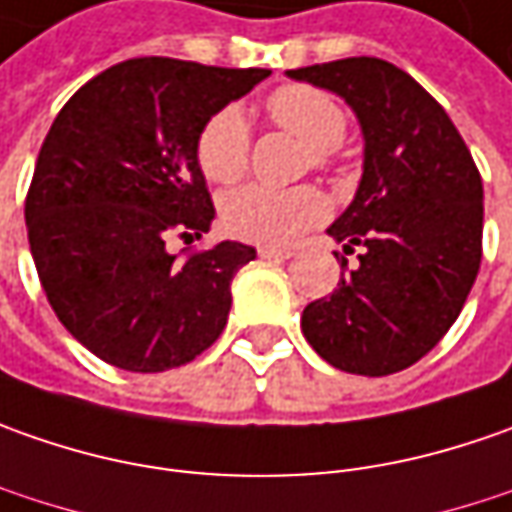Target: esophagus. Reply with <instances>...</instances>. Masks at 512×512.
Returning a JSON list of instances; mask_svg holds the SVG:
<instances>
[{"label": "esophagus", "mask_w": 512, "mask_h": 512, "mask_svg": "<svg viewBox=\"0 0 512 512\" xmlns=\"http://www.w3.org/2000/svg\"><path fill=\"white\" fill-rule=\"evenodd\" d=\"M257 255L263 257V260H289L291 252L289 249H274V246H260Z\"/></svg>", "instance_id": "obj_1"}]
</instances>
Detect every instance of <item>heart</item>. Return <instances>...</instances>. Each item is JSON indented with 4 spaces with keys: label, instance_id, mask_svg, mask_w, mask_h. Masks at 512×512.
Masks as SVG:
<instances>
[{
    "label": "heart",
    "instance_id": "obj_1",
    "mask_svg": "<svg viewBox=\"0 0 512 512\" xmlns=\"http://www.w3.org/2000/svg\"><path fill=\"white\" fill-rule=\"evenodd\" d=\"M266 110L277 127L297 135L309 147L311 167H328L343 144L348 115L337 98L309 84H286L274 90ZM252 133L238 107H223L206 118L195 141L201 172L215 184H232L249 167ZM328 203L320 189L303 184H246L221 201V221L229 235L266 246H286L326 218Z\"/></svg>",
    "mask_w": 512,
    "mask_h": 512
}]
</instances>
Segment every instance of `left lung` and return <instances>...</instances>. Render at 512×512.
Segmentation results:
<instances>
[{"mask_svg":"<svg viewBox=\"0 0 512 512\" xmlns=\"http://www.w3.org/2000/svg\"><path fill=\"white\" fill-rule=\"evenodd\" d=\"M286 76L345 98L365 138L357 195L328 226L345 255L360 246V263L303 309L300 328L340 371L397 374L448 334L473 289L482 175L442 104L397 64L354 56Z\"/></svg>","mask_w":512,"mask_h":512,"instance_id":"left-lung-1","label":"left lung"}]
</instances>
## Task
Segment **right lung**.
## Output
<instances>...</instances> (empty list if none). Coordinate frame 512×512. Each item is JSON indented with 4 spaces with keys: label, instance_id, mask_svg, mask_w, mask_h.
<instances>
[{
    "label": "right lung",
    "instance_id": "obj_1",
    "mask_svg": "<svg viewBox=\"0 0 512 512\" xmlns=\"http://www.w3.org/2000/svg\"><path fill=\"white\" fill-rule=\"evenodd\" d=\"M269 73L130 59L56 115L27 189V240L56 317L98 360L158 374L221 337L232 277L257 252L223 240L178 260L167 240L209 232L198 133Z\"/></svg>",
    "mask_w": 512,
    "mask_h": 512
}]
</instances>
